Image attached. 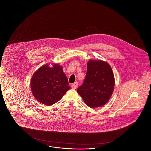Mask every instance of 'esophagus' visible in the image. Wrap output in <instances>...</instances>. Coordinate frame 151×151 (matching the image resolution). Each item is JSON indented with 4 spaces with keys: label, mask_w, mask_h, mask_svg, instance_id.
I'll return each mask as SVG.
<instances>
[{
    "label": "esophagus",
    "mask_w": 151,
    "mask_h": 151,
    "mask_svg": "<svg viewBox=\"0 0 151 151\" xmlns=\"http://www.w3.org/2000/svg\"><path fill=\"white\" fill-rule=\"evenodd\" d=\"M78 86V82H74L72 84V85H71V88H73V89H76Z\"/></svg>",
    "instance_id": "1"
}]
</instances>
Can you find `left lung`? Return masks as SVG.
Segmentation results:
<instances>
[{"mask_svg": "<svg viewBox=\"0 0 151 151\" xmlns=\"http://www.w3.org/2000/svg\"><path fill=\"white\" fill-rule=\"evenodd\" d=\"M114 75L110 65L101 60L90 59L87 63L86 78L78 93L91 108L105 105L114 90Z\"/></svg>", "mask_w": 151, "mask_h": 151, "instance_id": "1", "label": "left lung"}]
</instances>
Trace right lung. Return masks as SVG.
I'll use <instances>...</instances> for the list:
<instances>
[{
    "instance_id": "add662e5",
    "label": "right lung",
    "mask_w": 151,
    "mask_h": 151,
    "mask_svg": "<svg viewBox=\"0 0 151 151\" xmlns=\"http://www.w3.org/2000/svg\"><path fill=\"white\" fill-rule=\"evenodd\" d=\"M49 65L45 64L37 70L30 81L32 95L46 106L52 105L60 100L70 88L63 67L57 64L51 68Z\"/></svg>"
}]
</instances>
